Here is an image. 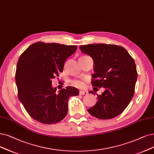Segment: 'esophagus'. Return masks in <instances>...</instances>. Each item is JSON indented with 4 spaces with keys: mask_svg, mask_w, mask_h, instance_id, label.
Masks as SVG:
<instances>
[{
    "mask_svg": "<svg viewBox=\"0 0 154 154\" xmlns=\"http://www.w3.org/2000/svg\"><path fill=\"white\" fill-rule=\"evenodd\" d=\"M88 92L87 91H84V90H80L79 91V95H87Z\"/></svg>",
    "mask_w": 154,
    "mask_h": 154,
    "instance_id": "esophagus-1",
    "label": "esophagus"
}]
</instances>
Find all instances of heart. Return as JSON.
Masks as SVG:
<instances>
[{"instance_id": "obj_1", "label": "heart", "mask_w": 154, "mask_h": 154, "mask_svg": "<svg viewBox=\"0 0 154 154\" xmlns=\"http://www.w3.org/2000/svg\"><path fill=\"white\" fill-rule=\"evenodd\" d=\"M72 84L76 87L82 88L84 87V82L82 79H75L72 81Z\"/></svg>"}]
</instances>
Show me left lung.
Masks as SVG:
<instances>
[{
	"mask_svg": "<svg viewBox=\"0 0 154 154\" xmlns=\"http://www.w3.org/2000/svg\"><path fill=\"white\" fill-rule=\"evenodd\" d=\"M79 48L94 60L92 86L105 89L101 95H97L98 101L88 112L101 119L115 118L124 111L134 95L137 79L134 59L119 45L94 44L80 45Z\"/></svg>",
	"mask_w": 154,
	"mask_h": 154,
	"instance_id": "obj_1",
	"label": "left lung"
}]
</instances>
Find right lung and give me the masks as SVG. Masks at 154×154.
I'll return each instance as SVG.
<instances>
[{
  "label": "right lung",
  "instance_id": "right-lung-1",
  "mask_svg": "<svg viewBox=\"0 0 154 154\" xmlns=\"http://www.w3.org/2000/svg\"><path fill=\"white\" fill-rule=\"evenodd\" d=\"M76 45L36 42L20 57L15 75L18 98L33 119L44 124H55L67 113L69 97L79 95L72 87L60 90L52 86V79L63 71L66 59Z\"/></svg>",
  "mask_w": 154,
  "mask_h": 154
}]
</instances>
